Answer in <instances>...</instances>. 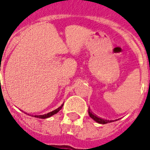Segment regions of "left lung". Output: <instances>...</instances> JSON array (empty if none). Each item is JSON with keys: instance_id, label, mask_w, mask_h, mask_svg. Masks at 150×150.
Segmentation results:
<instances>
[{"instance_id": "8db88e82", "label": "left lung", "mask_w": 150, "mask_h": 150, "mask_svg": "<svg viewBox=\"0 0 150 150\" xmlns=\"http://www.w3.org/2000/svg\"><path fill=\"white\" fill-rule=\"evenodd\" d=\"M89 116L91 117L95 121H96L97 123L103 124V125H104V124L110 123V122H112V121H109V120H104V119L100 118V117H99L96 116V114H94L93 113V112L90 110V109H89Z\"/></svg>"}]
</instances>
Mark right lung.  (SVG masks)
I'll return each instance as SVG.
<instances>
[{
  "label": "right lung",
  "instance_id": "obj_1",
  "mask_svg": "<svg viewBox=\"0 0 150 150\" xmlns=\"http://www.w3.org/2000/svg\"><path fill=\"white\" fill-rule=\"evenodd\" d=\"M62 107H63V104L61 105V107H58L57 109L54 110H53V111L50 112V113H48V114H43V115H35L34 117H38V118H42V119H44V118H47V117H50V116H52V115H54V114H57V112L60 110L62 108Z\"/></svg>",
  "mask_w": 150,
  "mask_h": 150
}]
</instances>
